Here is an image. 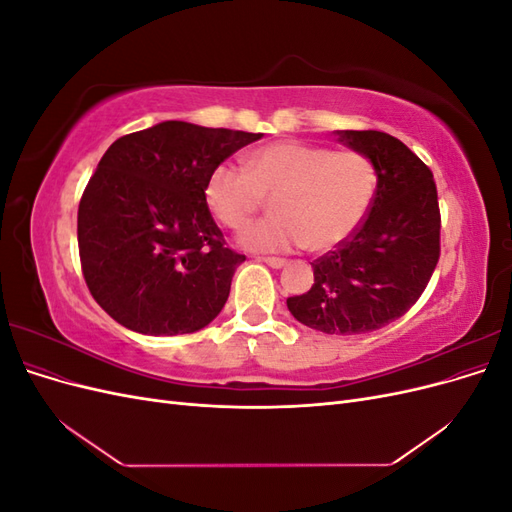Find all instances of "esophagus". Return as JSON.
Returning a JSON list of instances; mask_svg holds the SVG:
<instances>
[{
	"mask_svg": "<svg viewBox=\"0 0 512 512\" xmlns=\"http://www.w3.org/2000/svg\"><path fill=\"white\" fill-rule=\"evenodd\" d=\"M258 260L265 262V265H269V267H273V269H282V267L288 265V262H286L284 258H275V256H260Z\"/></svg>",
	"mask_w": 512,
	"mask_h": 512,
	"instance_id": "34e87169",
	"label": "esophagus"
}]
</instances>
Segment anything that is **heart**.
I'll use <instances>...</instances> for the list:
<instances>
[{
    "instance_id": "b5f03b06",
    "label": "heart",
    "mask_w": 512,
    "mask_h": 512,
    "mask_svg": "<svg viewBox=\"0 0 512 512\" xmlns=\"http://www.w3.org/2000/svg\"><path fill=\"white\" fill-rule=\"evenodd\" d=\"M378 192V168L365 153L307 143L260 147L243 166L222 162L205 183L213 218L239 230L273 198L267 220L237 237L243 250H331L363 224Z\"/></svg>"
}]
</instances>
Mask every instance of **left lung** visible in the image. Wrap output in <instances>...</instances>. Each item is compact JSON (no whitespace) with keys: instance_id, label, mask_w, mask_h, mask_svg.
<instances>
[{"instance_id":"1","label":"left lung","mask_w":512,"mask_h":512,"mask_svg":"<svg viewBox=\"0 0 512 512\" xmlns=\"http://www.w3.org/2000/svg\"><path fill=\"white\" fill-rule=\"evenodd\" d=\"M344 147L378 168V192L354 235L324 254L314 286L288 297L290 314L331 335H359L404 316L440 258V209L431 170L399 138L376 130H335Z\"/></svg>"}]
</instances>
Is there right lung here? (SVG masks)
Returning <instances> with one entry per match:
<instances>
[{
  "label": "right lung",
  "mask_w": 512,
  "mask_h": 512,
  "mask_svg": "<svg viewBox=\"0 0 512 512\" xmlns=\"http://www.w3.org/2000/svg\"><path fill=\"white\" fill-rule=\"evenodd\" d=\"M262 134L162 121L106 149L79 205V252L104 312L143 335L205 329L245 260L205 200L215 166Z\"/></svg>",
  "instance_id": "add662e5"
}]
</instances>
